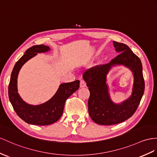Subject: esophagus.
Returning a JSON list of instances; mask_svg holds the SVG:
<instances>
[{
  "mask_svg": "<svg viewBox=\"0 0 157 157\" xmlns=\"http://www.w3.org/2000/svg\"><path fill=\"white\" fill-rule=\"evenodd\" d=\"M86 86V82L84 81V80L82 79L81 81H80V87H83Z\"/></svg>",
  "mask_w": 157,
  "mask_h": 157,
  "instance_id": "1",
  "label": "esophagus"
}]
</instances>
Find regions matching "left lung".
Wrapping results in <instances>:
<instances>
[{
	"label": "left lung",
	"mask_w": 157,
	"mask_h": 157,
	"mask_svg": "<svg viewBox=\"0 0 157 157\" xmlns=\"http://www.w3.org/2000/svg\"><path fill=\"white\" fill-rule=\"evenodd\" d=\"M119 54L103 65L95 66L87 70L83 78L90 92L88 111L91 119L102 125L122 123L135 113L144 91L143 66L140 59L126 44L113 42ZM122 64L130 68L134 75V83L131 97L121 104H115L108 93L106 75L111 66Z\"/></svg>",
	"instance_id": "left-lung-1"
}]
</instances>
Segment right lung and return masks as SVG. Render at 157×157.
<instances>
[{
    "label": "right lung",
    "mask_w": 157,
    "mask_h": 157,
    "mask_svg": "<svg viewBox=\"0 0 157 157\" xmlns=\"http://www.w3.org/2000/svg\"><path fill=\"white\" fill-rule=\"evenodd\" d=\"M49 50V47L43 44L29 48L16 63L11 74L9 85L10 101L18 117L29 124L48 125L57 121L63 113L66 99L79 87V80L62 83L49 101L38 105H29L20 97L17 91V77L21 67L37 53L46 52Z\"/></svg>",
    "instance_id": "1"
}]
</instances>
